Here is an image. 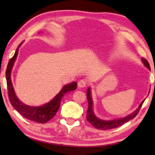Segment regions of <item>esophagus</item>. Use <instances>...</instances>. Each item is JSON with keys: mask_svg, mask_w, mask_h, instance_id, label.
Masks as SVG:
<instances>
[{"mask_svg": "<svg viewBox=\"0 0 155 155\" xmlns=\"http://www.w3.org/2000/svg\"><path fill=\"white\" fill-rule=\"evenodd\" d=\"M87 84V82L86 80L84 79H81L80 81L78 82V86H79V87H86Z\"/></svg>", "mask_w": 155, "mask_h": 155, "instance_id": "obj_1", "label": "esophagus"}]
</instances>
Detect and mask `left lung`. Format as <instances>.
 Returning <instances> with one entry per match:
<instances>
[{"label":"left lung","instance_id":"8db88e82","mask_svg":"<svg viewBox=\"0 0 155 155\" xmlns=\"http://www.w3.org/2000/svg\"><path fill=\"white\" fill-rule=\"evenodd\" d=\"M142 62H143V65H145L147 68H149L150 70V66H149V62L147 61L145 58H141ZM87 101H88V109L87 111V120L90 124H92L93 127H95V128H97L99 130H110V129H114L116 128V127L122 126V124L126 123L128 121L133 120L135 117L138 114V111L141 108L142 104H143L144 101H142L140 103V106H138V108L133 113L131 114L128 115V116L124 117V118H120L118 120H103L101 119H98L97 117L95 116V114L93 112V101L92 100L91 97V91H90V88L88 87L87 90Z\"/></svg>","mask_w":155,"mask_h":155}]
</instances>
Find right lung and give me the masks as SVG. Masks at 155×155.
<instances>
[{
  "instance_id": "right-lung-1",
  "label": "right lung",
  "mask_w": 155,
  "mask_h": 155,
  "mask_svg": "<svg viewBox=\"0 0 155 155\" xmlns=\"http://www.w3.org/2000/svg\"><path fill=\"white\" fill-rule=\"evenodd\" d=\"M23 42V41H22ZM22 42L18 46V48L16 50L15 55L11 58L8 62L7 68L6 71V78L7 83V89H8V99L11 104L12 105L15 110L20 114L22 116L28 120L38 122V123H46L53 118L56 114L57 111L59 109L62 98L65 94L69 92L75 90L77 87V83L76 81L66 84L62 88L60 92L52 100L49 101L47 104H44L41 106H30L25 105L21 102L16 96V94L14 90L13 85H12V79H11V72L13 68L16 58L18 54L19 47L22 45Z\"/></svg>"
}]
</instances>
